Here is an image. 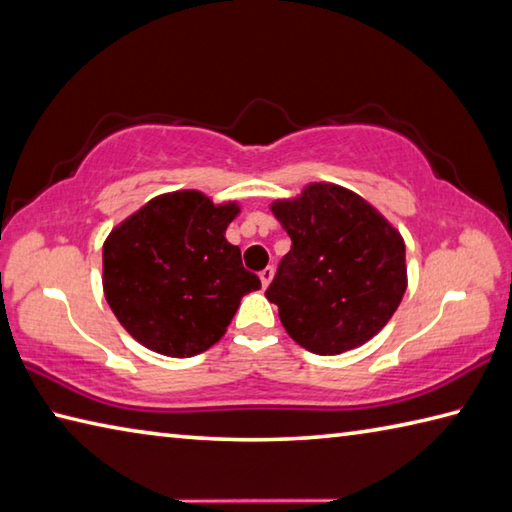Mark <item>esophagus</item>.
Returning a JSON list of instances; mask_svg holds the SVG:
<instances>
[{
  "instance_id": "esophagus-1",
  "label": "esophagus",
  "mask_w": 512,
  "mask_h": 512,
  "mask_svg": "<svg viewBox=\"0 0 512 512\" xmlns=\"http://www.w3.org/2000/svg\"><path fill=\"white\" fill-rule=\"evenodd\" d=\"M272 278H274V267H265L263 272H260V283H263V287L272 283Z\"/></svg>"
}]
</instances>
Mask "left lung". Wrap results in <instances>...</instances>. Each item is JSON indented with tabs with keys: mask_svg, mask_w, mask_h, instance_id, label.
<instances>
[{
	"mask_svg": "<svg viewBox=\"0 0 512 512\" xmlns=\"http://www.w3.org/2000/svg\"><path fill=\"white\" fill-rule=\"evenodd\" d=\"M272 214L292 238L267 301L292 339L314 354L370 341L397 312L408 285L406 245L368 200L330 182L307 185Z\"/></svg>",
	"mask_w": 512,
	"mask_h": 512,
	"instance_id": "obj_1",
	"label": "left lung"
}]
</instances>
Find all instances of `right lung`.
I'll return each mask as SVG.
<instances>
[{"mask_svg": "<svg viewBox=\"0 0 512 512\" xmlns=\"http://www.w3.org/2000/svg\"><path fill=\"white\" fill-rule=\"evenodd\" d=\"M236 202L214 205L200 191L149 200L115 227L102 247L106 303L133 339L187 359L227 332L240 298L260 289L225 238Z\"/></svg>", "mask_w": 512, "mask_h": 512, "instance_id": "right-lung-1", "label": "right lung"}]
</instances>
